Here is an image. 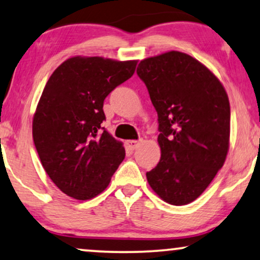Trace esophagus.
Segmentation results:
<instances>
[{"instance_id":"obj_1","label":"esophagus","mask_w":260,"mask_h":260,"mask_svg":"<svg viewBox=\"0 0 260 260\" xmlns=\"http://www.w3.org/2000/svg\"><path fill=\"white\" fill-rule=\"evenodd\" d=\"M138 144H140V141H134V140L126 141L127 148L131 149V150H135V149H136V148L138 147Z\"/></svg>"}]
</instances>
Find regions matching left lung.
Here are the masks:
<instances>
[{"label":"left lung","mask_w":260,"mask_h":260,"mask_svg":"<svg viewBox=\"0 0 260 260\" xmlns=\"http://www.w3.org/2000/svg\"><path fill=\"white\" fill-rule=\"evenodd\" d=\"M137 76L158 117L161 159L147 180L162 200L187 205L204 193L226 159L229 97L207 67L181 52L142 60Z\"/></svg>","instance_id":"obj_1"}]
</instances>
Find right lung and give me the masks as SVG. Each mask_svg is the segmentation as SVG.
<instances>
[{"label":"right lung","instance_id":"1","mask_svg":"<svg viewBox=\"0 0 260 260\" xmlns=\"http://www.w3.org/2000/svg\"><path fill=\"white\" fill-rule=\"evenodd\" d=\"M136 65L135 60L74 56L46 84L33 118V140L47 175L69 197H97L125 157L123 144L102 126L103 105L133 77Z\"/></svg>","mask_w":260,"mask_h":260}]
</instances>
